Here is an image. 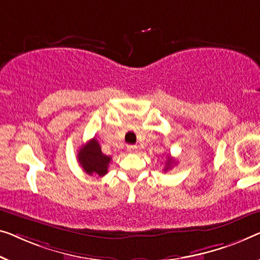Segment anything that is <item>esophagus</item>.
<instances>
[{
	"instance_id": "obj_1",
	"label": "esophagus",
	"mask_w": 260,
	"mask_h": 260,
	"mask_svg": "<svg viewBox=\"0 0 260 260\" xmlns=\"http://www.w3.org/2000/svg\"><path fill=\"white\" fill-rule=\"evenodd\" d=\"M127 150H128L129 153H135L138 150V146L135 145H128L127 146Z\"/></svg>"
}]
</instances>
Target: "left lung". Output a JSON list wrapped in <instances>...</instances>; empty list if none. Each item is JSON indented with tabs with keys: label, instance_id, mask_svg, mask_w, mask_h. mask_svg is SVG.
I'll return each instance as SVG.
<instances>
[{
	"label": "left lung",
	"instance_id": "obj_1",
	"mask_svg": "<svg viewBox=\"0 0 260 260\" xmlns=\"http://www.w3.org/2000/svg\"><path fill=\"white\" fill-rule=\"evenodd\" d=\"M173 164H175V161L173 160L172 157H168V160H167V162H166V167H165V172L166 170H168L170 167H172L173 166Z\"/></svg>",
	"mask_w": 260,
	"mask_h": 260
}]
</instances>
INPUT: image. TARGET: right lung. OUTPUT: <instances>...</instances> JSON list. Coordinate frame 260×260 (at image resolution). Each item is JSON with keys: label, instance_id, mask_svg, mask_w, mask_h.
I'll return each instance as SVG.
<instances>
[{"label": "right lung", "instance_id": "obj_1", "mask_svg": "<svg viewBox=\"0 0 260 260\" xmlns=\"http://www.w3.org/2000/svg\"><path fill=\"white\" fill-rule=\"evenodd\" d=\"M111 160V156L102 152L100 145L94 138L79 148L78 161L88 175H98L100 177L106 175Z\"/></svg>", "mask_w": 260, "mask_h": 260}]
</instances>
